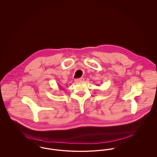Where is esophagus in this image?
<instances>
[{"label": "esophagus", "mask_w": 157, "mask_h": 157, "mask_svg": "<svg viewBox=\"0 0 157 157\" xmlns=\"http://www.w3.org/2000/svg\"><path fill=\"white\" fill-rule=\"evenodd\" d=\"M84 81V79L83 78H77V79L75 80V82L76 83H82V82H83Z\"/></svg>", "instance_id": "34e87169"}]
</instances>
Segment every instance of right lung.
Segmentation results:
<instances>
[{"label": "right lung", "instance_id": "right-lung-1", "mask_svg": "<svg viewBox=\"0 0 157 157\" xmlns=\"http://www.w3.org/2000/svg\"><path fill=\"white\" fill-rule=\"evenodd\" d=\"M60 89H61V88H59V90H60Z\"/></svg>", "mask_w": 157, "mask_h": 157}]
</instances>
